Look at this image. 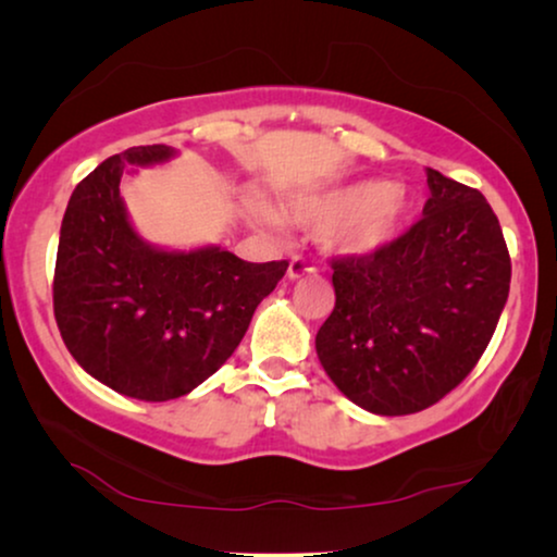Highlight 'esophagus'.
<instances>
[{"label": "esophagus", "mask_w": 557, "mask_h": 557, "mask_svg": "<svg viewBox=\"0 0 557 557\" xmlns=\"http://www.w3.org/2000/svg\"><path fill=\"white\" fill-rule=\"evenodd\" d=\"M309 273H314V263L304 256H294L292 263H288V278L296 281L301 276H309Z\"/></svg>", "instance_id": "1"}]
</instances>
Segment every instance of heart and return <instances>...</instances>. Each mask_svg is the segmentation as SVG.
<instances>
[{
  "label": "heart",
  "mask_w": 557,
  "mask_h": 557,
  "mask_svg": "<svg viewBox=\"0 0 557 557\" xmlns=\"http://www.w3.org/2000/svg\"><path fill=\"white\" fill-rule=\"evenodd\" d=\"M250 210L263 225H276V218L263 205L253 202ZM288 212L304 225H324L322 240L334 253L368 258L400 238L413 215V197L400 185L368 180L326 195L304 197L292 202Z\"/></svg>",
  "instance_id": "b5f03b06"
}]
</instances>
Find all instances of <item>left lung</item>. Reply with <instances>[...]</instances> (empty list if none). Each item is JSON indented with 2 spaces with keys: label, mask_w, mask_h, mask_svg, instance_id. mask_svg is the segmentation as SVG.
Returning <instances> with one entry per match:
<instances>
[{
  "label": "left lung",
  "mask_w": 557,
  "mask_h": 557,
  "mask_svg": "<svg viewBox=\"0 0 557 557\" xmlns=\"http://www.w3.org/2000/svg\"><path fill=\"white\" fill-rule=\"evenodd\" d=\"M423 218L368 258H332L334 309L317 355L355 406L408 416L474 370L509 296L512 263L479 189L425 170Z\"/></svg>",
  "instance_id": "8db88e82"
}]
</instances>
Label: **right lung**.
I'll return each mask as SVG.
<instances>
[{
    "instance_id": "add662e5",
    "label": "right lung",
    "mask_w": 557,
    "mask_h": 557,
    "mask_svg": "<svg viewBox=\"0 0 557 557\" xmlns=\"http://www.w3.org/2000/svg\"><path fill=\"white\" fill-rule=\"evenodd\" d=\"M174 154L164 144L132 147L73 189L52 281L55 322L75 362L111 391L151 403L182 398L218 372L288 269L220 246L164 250L144 240L121 177Z\"/></svg>"
}]
</instances>
